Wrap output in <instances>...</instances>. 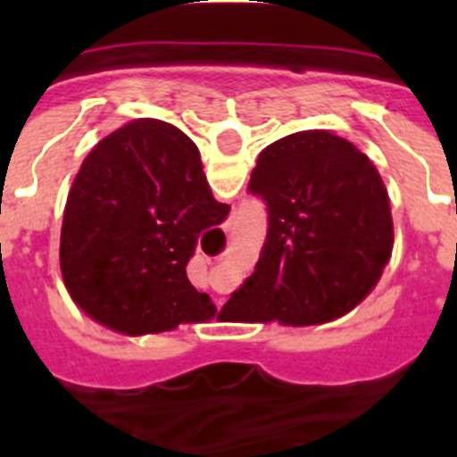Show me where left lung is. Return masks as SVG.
Wrapping results in <instances>:
<instances>
[{
    "mask_svg": "<svg viewBox=\"0 0 457 457\" xmlns=\"http://www.w3.org/2000/svg\"><path fill=\"white\" fill-rule=\"evenodd\" d=\"M247 189L268 205V236L220 318L322 325L375 288L394 221L378 169L354 144L327 130L284 137L258 155Z\"/></svg>",
    "mask_w": 457,
    "mask_h": 457,
    "instance_id": "left-lung-1",
    "label": "left lung"
}]
</instances>
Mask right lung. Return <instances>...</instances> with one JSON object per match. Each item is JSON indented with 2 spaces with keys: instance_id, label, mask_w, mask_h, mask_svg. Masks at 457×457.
<instances>
[{
  "instance_id": "obj_1",
  "label": "right lung",
  "mask_w": 457,
  "mask_h": 457,
  "mask_svg": "<svg viewBox=\"0 0 457 457\" xmlns=\"http://www.w3.org/2000/svg\"><path fill=\"white\" fill-rule=\"evenodd\" d=\"M228 210L185 132L157 119L125 123L96 144L68 192L59 261L72 302L128 337L210 320L215 304L185 268L201 231Z\"/></svg>"
}]
</instances>
